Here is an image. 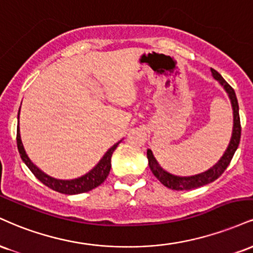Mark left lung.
Here are the masks:
<instances>
[{
	"label": "left lung",
	"instance_id": "left-lung-1",
	"mask_svg": "<svg viewBox=\"0 0 253 253\" xmlns=\"http://www.w3.org/2000/svg\"><path fill=\"white\" fill-rule=\"evenodd\" d=\"M212 71L213 77L218 80L220 84L224 86V88L228 93V97L231 99V104H232L233 109V131H232V137H231L230 144H228L226 151L222 155V157L219 160L218 163H215V166H213L212 168L209 169L205 173L194 175V176H188V177H181V176H175V175L169 174L168 171L163 170L161 166L159 165L156 161V159L153 155V151L148 149L147 151V157L148 162H149V167L153 171V174L155 175L156 179L165 185L168 188L174 189V191H191V189L199 188V187L209 185V183L213 182L218 179L220 175L224 173L225 169L228 167L231 160L236 153L237 148H238L239 142H240V133H242V126H240V118H239V105L238 100H237L236 92L232 88L228 83L220 76V73L216 72L215 70L211 68Z\"/></svg>",
	"mask_w": 253,
	"mask_h": 253
}]
</instances>
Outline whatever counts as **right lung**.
Here are the masks:
<instances>
[{"label": "right lung", "mask_w": 253, "mask_h": 253, "mask_svg": "<svg viewBox=\"0 0 253 253\" xmlns=\"http://www.w3.org/2000/svg\"><path fill=\"white\" fill-rule=\"evenodd\" d=\"M20 114V111H19ZM19 118V117H17ZM16 142H17V149H19L20 156L22 159V161L26 163V166L31 169V171L35 175V177L39 181L46 185L49 188H52L53 191L62 193V194H79V193H85L88 191H92L93 188H96L99 185L105 181L106 177L110 173V169H111V156L116 148H117L118 143L112 145L110 149L106 151L105 155L103 156V159L100 160L99 163L92 169L91 171H88L87 174H85L84 176L78 177V179L74 180H56L54 177H50L47 174H44L43 171H41L37 166L33 163L29 157L27 156L25 148H23L22 141H21L20 136V130L19 126H17V132H16Z\"/></svg>", "instance_id": "1"}]
</instances>
